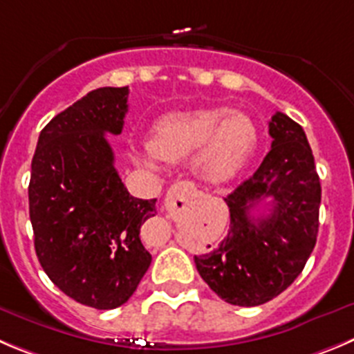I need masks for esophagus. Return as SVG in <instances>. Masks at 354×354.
<instances>
[{
	"label": "esophagus",
	"mask_w": 354,
	"mask_h": 354,
	"mask_svg": "<svg viewBox=\"0 0 354 354\" xmlns=\"http://www.w3.org/2000/svg\"><path fill=\"white\" fill-rule=\"evenodd\" d=\"M194 192V185L190 183V181H178V183H174L173 187L169 188V192H167V197H166V206L171 207L174 206V203L176 201H183L185 194H190Z\"/></svg>",
	"instance_id": "34e87169"
}]
</instances>
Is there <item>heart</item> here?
I'll return each instance as SVG.
<instances>
[{
  "label": "heart",
  "instance_id": "heart-1",
  "mask_svg": "<svg viewBox=\"0 0 354 354\" xmlns=\"http://www.w3.org/2000/svg\"><path fill=\"white\" fill-rule=\"evenodd\" d=\"M259 131L246 113L229 108H199L158 118L151 129L150 148L138 155L147 167L162 160L194 155V171L207 183H223L236 176L252 157Z\"/></svg>",
  "mask_w": 354,
  "mask_h": 354
}]
</instances>
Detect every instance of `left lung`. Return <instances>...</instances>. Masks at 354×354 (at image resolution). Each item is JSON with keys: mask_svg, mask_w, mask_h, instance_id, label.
<instances>
[{"mask_svg": "<svg viewBox=\"0 0 354 354\" xmlns=\"http://www.w3.org/2000/svg\"><path fill=\"white\" fill-rule=\"evenodd\" d=\"M270 151L259 169L225 197L230 225L216 248L194 257L220 299L253 307L285 292L311 257L319 227L322 185L306 132L277 111L269 122ZM272 196L269 214L251 209Z\"/></svg>", "mask_w": 354, "mask_h": 354, "instance_id": "obj_1", "label": "left lung"}]
</instances>
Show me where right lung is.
I'll return each mask as SVG.
<instances>
[{
  "label": "right lung",
  "mask_w": 354,
  "mask_h": 354,
  "mask_svg": "<svg viewBox=\"0 0 354 354\" xmlns=\"http://www.w3.org/2000/svg\"><path fill=\"white\" fill-rule=\"evenodd\" d=\"M129 87H101L55 115L39 132L29 181V218L43 270L61 292L115 309L151 263L140 239L157 199L122 183L106 132L120 134Z\"/></svg>",
  "instance_id": "add662e5"
}]
</instances>
